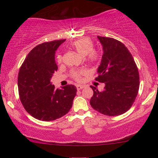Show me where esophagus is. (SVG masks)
Here are the masks:
<instances>
[{
	"instance_id": "34e87169",
	"label": "esophagus",
	"mask_w": 158,
	"mask_h": 158,
	"mask_svg": "<svg viewBox=\"0 0 158 158\" xmlns=\"http://www.w3.org/2000/svg\"><path fill=\"white\" fill-rule=\"evenodd\" d=\"M76 87H77V90H79L83 89V88H84V87H85V86H84V85H77Z\"/></svg>"
}]
</instances>
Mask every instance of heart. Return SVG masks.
<instances>
[{"instance_id":"heart-1","label":"heart","mask_w":158,"mask_h":158,"mask_svg":"<svg viewBox=\"0 0 158 158\" xmlns=\"http://www.w3.org/2000/svg\"><path fill=\"white\" fill-rule=\"evenodd\" d=\"M70 47L81 55L85 56V60L90 64H95L100 59V52L98 50L94 48V42L88 37H83L78 40L73 41L70 44ZM62 57L61 55H58L57 57V62H61ZM86 70L84 69L81 70H73L71 72V75L75 80L81 81L82 75L85 74Z\"/></svg>"}]
</instances>
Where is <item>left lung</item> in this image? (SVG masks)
<instances>
[{"instance_id": "1", "label": "left lung", "mask_w": 158, "mask_h": 158, "mask_svg": "<svg viewBox=\"0 0 158 158\" xmlns=\"http://www.w3.org/2000/svg\"><path fill=\"white\" fill-rule=\"evenodd\" d=\"M103 46L98 76L95 80L104 83L103 90L90 85L94 95L90 106L99 113L114 116L124 114L131 107L139 88V75L135 60L119 41L98 36Z\"/></svg>"}]
</instances>
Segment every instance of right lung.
Masks as SVG:
<instances>
[{
    "label": "right lung",
    "instance_id": "add662e5",
    "mask_svg": "<svg viewBox=\"0 0 158 158\" xmlns=\"http://www.w3.org/2000/svg\"><path fill=\"white\" fill-rule=\"evenodd\" d=\"M65 40H54L38 44L28 54L18 75L21 102L34 118L50 122L61 118L70 111L76 96L77 88L67 85L55 89L51 77L58 67L55 51Z\"/></svg>",
    "mask_w": 158,
    "mask_h": 158
}]
</instances>
